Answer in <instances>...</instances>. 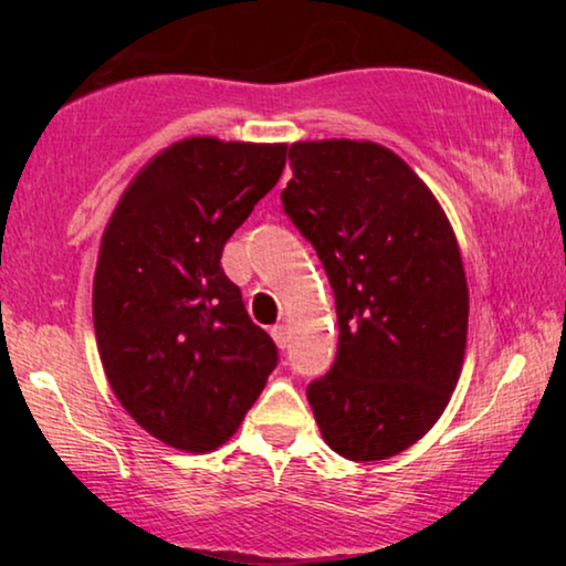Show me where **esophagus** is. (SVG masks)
I'll return each instance as SVG.
<instances>
[{
  "label": "esophagus",
  "instance_id": "1",
  "mask_svg": "<svg viewBox=\"0 0 566 566\" xmlns=\"http://www.w3.org/2000/svg\"><path fill=\"white\" fill-rule=\"evenodd\" d=\"M270 335H273L275 345L281 347V350H285V347H289V329H285L283 324H275V327L270 329Z\"/></svg>",
  "mask_w": 566,
  "mask_h": 566
}]
</instances>
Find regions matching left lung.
Masks as SVG:
<instances>
[{
	"instance_id": "8db88e82",
	"label": "left lung",
	"mask_w": 566,
	"mask_h": 566,
	"mask_svg": "<svg viewBox=\"0 0 566 566\" xmlns=\"http://www.w3.org/2000/svg\"><path fill=\"white\" fill-rule=\"evenodd\" d=\"M283 211L335 291L339 343L306 386L332 451L381 461L417 443L463 366L469 289L443 208L397 154L374 142H298Z\"/></svg>"
}]
</instances>
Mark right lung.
Instances as JSON below:
<instances>
[{"mask_svg": "<svg viewBox=\"0 0 566 566\" xmlns=\"http://www.w3.org/2000/svg\"><path fill=\"white\" fill-rule=\"evenodd\" d=\"M283 167L285 144L185 138L136 175L105 229L92 289L105 376L180 451L227 443L277 366L221 254Z\"/></svg>", "mask_w": 566, "mask_h": 566, "instance_id": "obj_1", "label": "right lung"}]
</instances>
